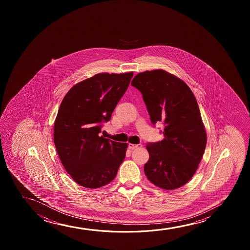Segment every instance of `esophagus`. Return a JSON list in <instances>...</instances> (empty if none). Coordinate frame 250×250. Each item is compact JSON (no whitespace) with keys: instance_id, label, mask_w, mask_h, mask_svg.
<instances>
[{"instance_id":"obj_1","label":"esophagus","mask_w":250,"mask_h":250,"mask_svg":"<svg viewBox=\"0 0 250 250\" xmlns=\"http://www.w3.org/2000/svg\"><path fill=\"white\" fill-rule=\"evenodd\" d=\"M128 147H129V148L130 149H136V148H139V147H143V145L142 144H129V145H128Z\"/></svg>"}]
</instances>
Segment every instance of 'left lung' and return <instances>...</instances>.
<instances>
[{"label":"left lung","instance_id":"8db88e82","mask_svg":"<svg viewBox=\"0 0 250 250\" xmlns=\"http://www.w3.org/2000/svg\"><path fill=\"white\" fill-rule=\"evenodd\" d=\"M131 85L143 95L153 125H165L164 139L147 144L145 175L160 188H179L195 174L207 144L195 96L183 80L163 70L138 73Z\"/></svg>","mask_w":250,"mask_h":250}]
</instances>
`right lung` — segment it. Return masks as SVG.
<instances>
[{
  "label": "right lung",
  "mask_w": 250,
  "mask_h": 250,
  "mask_svg": "<svg viewBox=\"0 0 250 250\" xmlns=\"http://www.w3.org/2000/svg\"><path fill=\"white\" fill-rule=\"evenodd\" d=\"M132 76L96 74L73 86L60 106L55 147L65 171L83 187L100 188L113 181L125 158L127 144L105 138L101 132Z\"/></svg>",
  "instance_id": "1"
}]
</instances>
